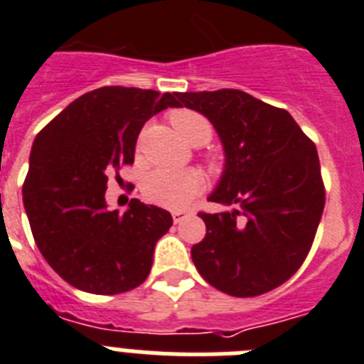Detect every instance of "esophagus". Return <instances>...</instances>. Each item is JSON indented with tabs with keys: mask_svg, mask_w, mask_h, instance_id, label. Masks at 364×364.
I'll return each mask as SVG.
<instances>
[{
	"mask_svg": "<svg viewBox=\"0 0 364 364\" xmlns=\"http://www.w3.org/2000/svg\"><path fill=\"white\" fill-rule=\"evenodd\" d=\"M191 215H193V211H189V210H176V211H173V220H175V224H178V222H182L184 218L191 217Z\"/></svg>",
	"mask_w": 364,
	"mask_h": 364,
	"instance_id": "34e87169",
	"label": "esophagus"
}]
</instances>
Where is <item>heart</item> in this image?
Masks as SVG:
<instances>
[{
	"label": "heart",
	"instance_id": "1",
	"mask_svg": "<svg viewBox=\"0 0 364 364\" xmlns=\"http://www.w3.org/2000/svg\"><path fill=\"white\" fill-rule=\"evenodd\" d=\"M169 122L176 133L193 146L210 142L213 129L202 114L189 109L173 111ZM211 171H218L217 162H208ZM204 186V178L197 169H154L144 178L142 197L147 202L167 210H182Z\"/></svg>",
	"mask_w": 364,
	"mask_h": 364
}]
</instances>
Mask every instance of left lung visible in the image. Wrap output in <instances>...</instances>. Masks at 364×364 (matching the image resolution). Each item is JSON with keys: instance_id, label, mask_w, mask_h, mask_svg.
Here are the masks:
<instances>
[{"instance_id": "obj_1", "label": "left lung", "mask_w": 364, "mask_h": 364, "mask_svg": "<svg viewBox=\"0 0 364 364\" xmlns=\"http://www.w3.org/2000/svg\"><path fill=\"white\" fill-rule=\"evenodd\" d=\"M180 107L213 124L226 169L210 202L233 211L204 213L205 237L191 247L204 281L233 297L268 294L302 266L324 210L315 144L284 109L237 89L175 92Z\"/></svg>"}]
</instances>
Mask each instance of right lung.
I'll return each instance as SVG.
<instances>
[{"mask_svg":"<svg viewBox=\"0 0 364 364\" xmlns=\"http://www.w3.org/2000/svg\"><path fill=\"white\" fill-rule=\"evenodd\" d=\"M180 107L175 92L100 87L67 105L32 144L23 205L38 250L78 290L117 295L142 284L173 217L131 198L109 211L107 178L133 166L136 138L153 114Z\"/></svg>","mask_w":364,"mask_h":364,"instance_id":"add662e5","label":"right lung"}]
</instances>
